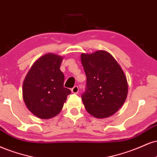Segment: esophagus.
Returning <instances> with one entry per match:
<instances>
[{
	"label": "esophagus",
	"mask_w": 157,
	"mask_h": 157,
	"mask_svg": "<svg viewBox=\"0 0 157 157\" xmlns=\"http://www.w3.org/2000/svg\"><path fill=\"white\" fill-rule=\"evenodd\" d=\"M71 91H72V93H75V94L78 93V86H74L73 88H72Z\"/></svg>",
	"instance_id": "34e87169"
}]
</instances>
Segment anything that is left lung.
<instances>
[{"label": "left lung", "instance_id": "left-lung-1", "mask_svg": "<svg viewBox=\"0 0 157 157\" xmlns=\"http://www.w3.org/2000/svg\"><path fill=\"white\" fill-rule=\"evenodd\" d=\"M81 60L86 76L83 104L90 115L105 118L123 106L128 93L127 80L114 57L105 51L82 53Z\"/></svg>", "mask_w": 157, "mask_h": 157}]
</instances>
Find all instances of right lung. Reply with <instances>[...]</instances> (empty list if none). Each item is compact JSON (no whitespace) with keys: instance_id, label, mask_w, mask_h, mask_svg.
I'll return each mask as SVG.
<instances>
[{"instance_id":"right-lung-1","label":"right lung","mask_w":157,"mask_h":157,"mask_svg":"<svg viewBox=\"0 0 157 157\" xmlns=\"http://www.w3.org/2000/svg\"><path fill=\"white\" fill-rule=\"evenodd\" d=\"M62 61V57L58 55H44L35 62L24 80V102L29 111L40 118L49 119L58 115L71 93L64 87Z\"/></svg>"}]
</instances>
